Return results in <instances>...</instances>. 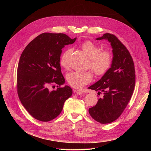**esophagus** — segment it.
<instances>
[{"label":"esophagus","instance_id":"obj_1","mask_svg":"<svg viewBox=\"0 0 151 151\" xmlns=\"http://www.w3.org/2000/svg\"><path fill=\"white\" fill-rule=\"evenodd\" d=\"M76 93L80 95V94H83V91L82 90H77L76 91Z\"/></svg>","mask_w":151,"mask_h":151}]
</instances>
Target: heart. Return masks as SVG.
Masks as SVG:
<instances>
[{
    "label": "heart",
    "mask_w": 151,
    "mask_h": 151,
    "mask_svg": "<svg viewBox=\"0 0 151 151\" xmlns=\"http://www.w3.org/2000/svg\"><path fill=\"white\" fill-rule=\"evenodd\" d=\"M81 48L90 59L89 66L96 75H103L109 70L112 61L110 52L101 51V48L99 46L91 41L83 42L81 45ZM71 52V50L68 49L61 55L60 64L63 68H68V58ZM66 79L71 86L78 88L90 83L93 79V75L90 72L74 71L68 73Z\"/></svg>",
    "instance_id": "heart-1"
}]
</instances>
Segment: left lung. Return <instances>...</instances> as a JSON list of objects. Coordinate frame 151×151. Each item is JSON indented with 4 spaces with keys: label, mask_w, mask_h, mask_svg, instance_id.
<instances>
[{
    "label": "left lung",
    "mask_w": 151,
    "mask_h": 151,
    "mask_svg": "<svg viewBox=\"0 0 151 151\" xmlns=\"http://www.w3.org/2000/svg\"><path fill=\"white\" fill-rule=\"evenodd\" d=\"M103 39L111 43L113 58L109 70L100 80L88 87L98 91L99 95L101 94L97 104L88 111L96 121L108 124L119 117L131 99L136 75L133 58L121 41L110 33L96 38V40Z\"/></svg>",
    "instance_id": "left-lung-1"
}]
</instances>
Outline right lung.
Listing matches in <instances>:
<instances>
[{
  "label": "right lung",
  "mask_w": 151,
  "mask_h": 151,
  "mask_svg": "<svg viewBox=\"0 0 151 151\" xmlns=\"http://www.w3.org/2000/svg\"><path fill=\"white\" fill-rule=\"evenodd\" d=\"M76 39L63 33H44L31 41L21 55L17 69L18 95L27 112L39 121L55 118L72 95L68 85L53 91L49 87L65 83L60 65L61 50Z\"/></svg>",
  "instance_id": "add662e5"
}]
</instances>
